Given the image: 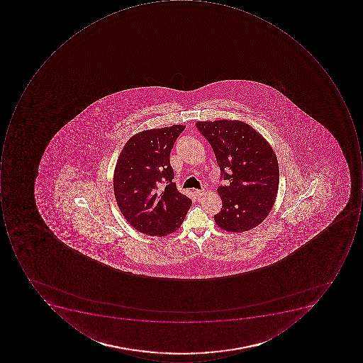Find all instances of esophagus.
<instances>
[{"mask_svg":"<svg viewBox=\"0 0 363 363\" xmlns=\"http://www.w3.org/2000/svg\"><path fill=\"white\" fill-rule=\"evenodd\" d=\"M195 194L199 197L203 196L205 194V190H196L195 191Z\"/></svg>","mask_w":363,"mask_h":363,"instance_id":"1","label":"esophagus"}]
</instances>
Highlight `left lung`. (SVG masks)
<instances>
[{
  "mask_svg": "<svg viewBox=\"0 0 363 363\" xmlns=\"http://www.w3.org/2000/svg\"><path fill=\"white\" fill-rule=\"evenodd\" d=\"M220 168L218 193L223 208L213 216L225 231L243 233L259 225L275 203L279 167L273 148L249 124L241 121L197 122Z\"/></svg>",
  "mask_w": 363,
  "mask_h": 363,
  "instance_id": "obj_1",
  "label": "left lung"
}]
</instances>
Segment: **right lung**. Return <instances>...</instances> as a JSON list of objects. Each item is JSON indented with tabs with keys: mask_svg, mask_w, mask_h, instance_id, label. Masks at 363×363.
Wrapping results in <instances>:
<instances>
[{
	"mask_svg": "<svg viewBox=\"0 0 363 363\" xmlns=\"http://www.w3.org/2000/svg\"><path fill=\"white\" fill-rule=\"evenodd\" d=\"M184 125L143 130L118 156L113 190L124 218L140 233L164 235L184 220L192 201L177 190L170 152Z\"/></svg>",
	"mask_w": 363,
	"mask_h": 363,
	"instance_id": "1",
	"label": "right lung"
}]
</instances>
